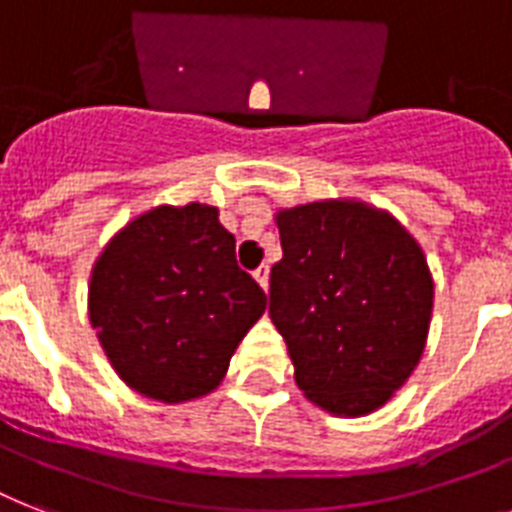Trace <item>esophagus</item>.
Listing matches in <instances>:
<instances>
[{
    "instance_id": "esophagus-1",
    "label": "esophagus",
    "mask_w": 512,
    "mask_h": 512,
    "mask_svg": "<svg viewBox=\"0 0 512 512\" xmlns=\"http://www.w3.org/2000/svg\"><path fill=\"white\" fill-rule=\"evenodd\" d=\"M255 278H257V284L263 286V289H268V278H270V268L268 265H260V268H255Z\"/></svg>"
}]
</instances>
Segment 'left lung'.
<instances>
[{
	"instance_id": "1",
	"label": "left lung",
	"mask_w": 512,
	"mask_h": 512,
	"mask_svg": "<svg viewBox=\"0 0 512 512\" xmlns=\"http://www.w3.org/2000/svg\"><path fill=\"white\" fill-rule=\"evenodd\" d=\"M284 257L270 268V321L294 381L336 415L384 405L421 360L434 284L421 247L392 215L360 202L278 213Z\"/></svg>"
}]
</instances>
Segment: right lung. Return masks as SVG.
I'll list each match as a JSON object with an SVG mask.
<instances>
[{"label":"right lung","mask_w":512,"mask_h":512,"mask_svg":"<svg viewBox=\"0 0 512 512\" xmlns=\"http://www.w3.org/2000/svg\"><path fill=\"white\" fill-rule=\"evenodd\" d=\"M263 310L265 292L236 265L234 234L197 202L128 223L91 273L89 318L112 368L160 402L215 389Z\"/></svg>","instance_id":"obj_1"}]
</instances>
